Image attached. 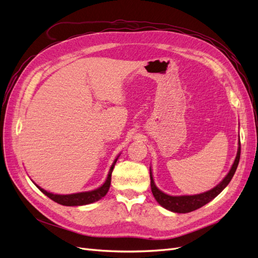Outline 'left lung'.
<instances>
[{
    "label": "left lung",
    "instance_id": "left-lung-1",
    "mask_svg": "<svg viewBox=\"0 0 258 258\" xmlns=\"http://www.w3.org/2000/svg\"><path fill=\"white\" fill-rule=\"evenodd\" d=\"M240 153H241V144L239 140L238 152H237L235 161H233L228 174L223 178V181L220 184H217L212 189L202 194L190 195V196H187V195L186 196H170V195H167L163 191H161L158 187L156 186L153 178L152 169H150L151 188L156 201H157L162 208H165L174 213H188V212H191V211H195L201 207H204L205 205L209 204L211 200H213L217 195H220L225 187L229 184L233 174H235L237 170L238 163L240 160Z\"/></svg>",
    "mask_w": 258,
    "mask_h": 258
}]
</instances>
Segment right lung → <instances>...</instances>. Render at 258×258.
Segmentation results:
<instances>
[{"mask_svg":"<svg viewBox=\"0 0 258 258\" xmlns=\"http://www.w3.org/2000/svg\"><path fill=\"white\" fill-rule=\"evenodd\" d=\"M118 157L119 156H117V158L112 163L110 171H108L106 181L103 183V185H101L97 189H93L90 191L76 192V194H71V195H57V194H52V192H49L47 190L41 188V187L37 186L36 184L35 185L38 189L46 195V196L50 198L51 200H53L54 202H57V204H59V205L67 206V207H77V206L89 205V204H92V202H96V201L100 200L101 198H103L107 194L108 189H110L112 172H113L115 163H116L117 159H118Z\"/></svg>","mask_w":258,"mask_h":258,"instance_id":"add662e5","label":"right lung"}]
</instances>
